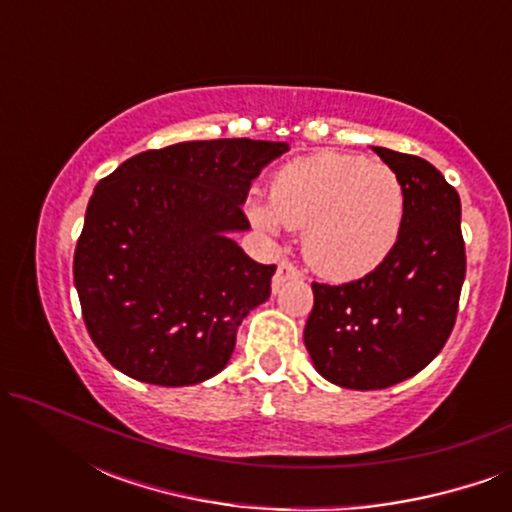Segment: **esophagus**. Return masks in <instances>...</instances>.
Returning <instances> with one entry per match:
<instances>
[{
    "instance_id": "34e87169",
    "label": "esophagus",
    "mask_w": 512,
    "mask_h": 512,
    "mask_svg": "<svg viewBox=\"0 0 512 512\" xmlns=\"http://www.w3.org/2000/svg\"><path fill=\"white\" fill-rule=\"evenodd\" d=\"M300 277H303V272H300L296 265L284 258V261H279L275 277H272V289L279 291L284 286V282H289V279H300Z\"/></svg>"
}]
</instances>
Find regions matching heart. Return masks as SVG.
<instances>
[{"label":"heart","instance_id":"obj_1","mask_svg":"<svg viewBox=\"0 0 512 512\" xmlns=\"http://www.w3.org/2000/svg\"><path fill=\"white\" fill-rule=\"evenodd\" d=\"M268 200L249 205L263 230L303 228V254L324 277L356 279L387 261L405 219V191L389 167L321 151L277 167Z\"/></svg>","mask_w":512,"mask_h":512}]
</instances>
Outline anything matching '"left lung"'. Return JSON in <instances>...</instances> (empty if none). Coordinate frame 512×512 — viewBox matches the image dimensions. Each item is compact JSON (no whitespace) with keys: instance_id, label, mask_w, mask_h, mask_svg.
<instances>
[{"instance_id":"8db88e82","label":"left lung","mask_w":512,"mask_h":512,"mask_svg":"<svg viewBox=\"0 0 512 512\" xmlns=\"http://www.w3.org/2000/svg\"><path fill=\"white\" fill-rule=\"evenodd\" d=\"M373 151L405 191V219L380 268L345 284L312 282L305 347L314 368L345 389H387L436 359L457 321L466 247L461 200L431 163Z\"/></svg>"}]
</instances>
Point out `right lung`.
<instances>
[{
  "label": "right lung",
  "instance_id": "1",
  "mask_svg": "<svg viewBox=\"0 0 512 512\" xmlns=\"http://www.w3.org/2000/svg\"><path fill=\"white\" fill-rule=\"evenodd\" d=\"M284 142L209 139L137 153L95 186L74 251L86 328L111 366L188 387L226 368L237 326L270 298L275 265L226 237Z\"/></svg>",
  "mask_w": 512,
  "mask_h": 512
}]
</instances>
